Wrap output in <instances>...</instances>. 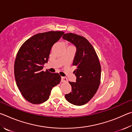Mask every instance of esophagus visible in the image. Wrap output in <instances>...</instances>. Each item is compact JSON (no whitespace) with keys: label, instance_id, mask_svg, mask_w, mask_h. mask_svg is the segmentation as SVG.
Here are the masks:
<instances>
[{"label":"esophagus","instance_id":"1","mask_svg":"<svg viewBox=\"0 0 132 132\" xmlns=\"http://www.w3.org/2000/svg\"><path fill=\"white\" fill-rule=\"evenodd\" d=\"M61 81L63 82H68V79H67L66 78L64 77H61Z\"/></svg>","mask_w":132,"mask_h":132}]
</instances>
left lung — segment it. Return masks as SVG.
<instances>
[{"label": "left lung", "mask_w": 132, "mask_h": 132, "mask_svg": "<svg viewBox=\"0 0 132 132\" xmlns=\"http://www.w3.org/2000/svg\"><path fill=\"white\" fill-rule=\"evenodd\" d=\"M63 39L76 47L73 66L76 67L74 74L76 82H70L71 92L65 95L67 101L75 105H82L90 101L99 87L101 68L98 56L93 46L84 37L68 33Z\"/></svg>", "instance_id": "8db88e82"}]
</instances>
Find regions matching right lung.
Here are the masks:
<instances>
[{
    "instance_id": "1",
    "label": "right lung",
    "mask_w": 132,
    "mask_h": 132,
    "mask_svg": "<svg viewBox=\"0 0 132 132\" xmlns=\"http://www.w3.org/2000/svg\"><path fill=\"white\" fill-rule=\"evenodd\" d=\"M63 31H48L31 37L22 45L14 62L15 82L22 95L28 102L39 104L48 100L53 87L59 83L58 73L42 70L47 63L53 44Z\"/></svg>"
}]
</instances>
